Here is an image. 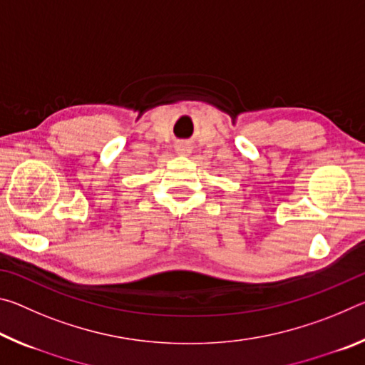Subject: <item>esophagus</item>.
I'll list each match as a JSON object with an SVG mask.
<instances>
[{
	"label": "esophagus",
	"instance_id": "1",
	"mask_svg": "<svg viewBox=\"0 0 365 365\" xmlns=\"http://www.w3.org/2000/svg\"><path fill=\"white\" fill-rule=\"evenodd\" d=\"M175 151L180 153V154H188L191 151V146L188 143H178L175 146Z\"/></svg>",
	"mask_w": 365,
	"mask_h": 365
}]
</instances>
